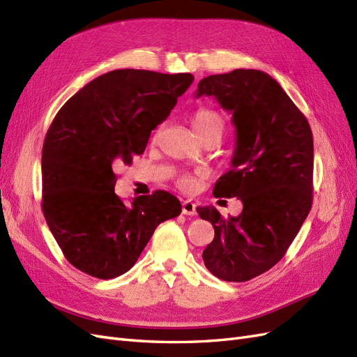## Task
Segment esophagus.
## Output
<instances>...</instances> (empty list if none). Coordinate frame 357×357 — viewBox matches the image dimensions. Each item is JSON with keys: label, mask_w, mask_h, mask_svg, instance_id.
I'll return each instance as SVG.
<instances>
[{"label": "esophagus", "mask_w": 357, "mask_h": 357, "mask_svg": "<svg viewBox=\"0 0 357 357\" xmlns=\"http://www.w3.org/2000/svg\"><path fill=\"white\" fill-rule=\"evenodd\" d=\"M181 213L186 215H195L197 214V205L192 201H183L181 204Z\"/></svg>", "instance_id": "obj_1"}]
</instances>
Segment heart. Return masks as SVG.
Segmentation results:
<instances>
[{
    "instance_id": "b5f03b06",
    "label": "heart",
    "mask_w": 357,
    "mask_h": 357,
    "mask_svg": "<svg viewBox=\"0 0 357 357\" xmlns=\"http://www.w3.org/2000/svg\"><path fill=\"white\" fill-rule=\"evenodd\" d=\"M192 125L193 129H195L198 135L201 137L202 142L211 137L220 139L225 131L223 117L211 109H199L193 113ZM177 183L181 189H192L193 185H195V178H193V176L185 174L178 178Z\"/></svg>"
}]
</instances>
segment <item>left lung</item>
I'll return each mask as SVG.
<instances>
[{"label":"left lung","instance_id":"left-lung-1","mask_svg":"<svg viewBox=\"0 0 357 357\" xmlns=\"http://www.w3.org/2000/svg\"><path fill=\"white\" fill-rule=\"evenodd\" d=\"M214 96L236 129L231 171L214 197L240 198L243 211L223 219L197 208L214 228L202 252L208 271L225 282H247L271 269L295 240L312 204V134L305 116L271 75L259 70L214 74L198 83L197 98Z\"/></svg>","mask_w":357,"mask_h":357}]
</instances>
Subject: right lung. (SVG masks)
I'll return each mask as SVG.
<instances>
[{
  "label": "right lung",
  "mask_w": 357,
  "mask_h": 357,
  "mask_svg": "<svg viewBox=\"0 0 357 357\" xmlns=\"http://www.w3.org/2000/svg\"><path fill=\"white\" fill-rule=\"evenodd\" d=\"M193 82L189 73L114 70L61 107L43 144L41 208L67 261L109 280L134 266L158 225L181 213L165 190L126 205L114 193L113 165L142 155Z\"/></svg>",
  "instance_id": "obj_1"
}]
</instances>
